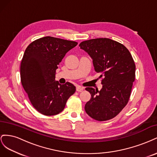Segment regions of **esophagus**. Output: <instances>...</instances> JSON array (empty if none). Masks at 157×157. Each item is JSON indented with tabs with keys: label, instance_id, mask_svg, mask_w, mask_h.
Returning a JSON list of instances; mask_svg holds the SVG:
<instances>
[{
	"label": "esophagus",
	"instance_id": "esophagus-1",
	"mask_svg": "<svg viewBox=\"0 0 157 157\" xmlns=\"http://www.w3.org/2000/svg\"><path fill=\"white\" fill-rule=\"evenodd\" d=\"M76 90H77V92H82V90H84V88H82V87H81V86H77V88H76Z\"/></svg>",
	"mask_w": 157,
	"mask_h": 157
}]
</instances>
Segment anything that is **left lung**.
I'll return each mask as SVG.
<instances>
[{
    "instance_id": "left-lung-1",
    "label": "left lung",
    "mask_w": 157,
    "mask_h": 157,
    "mask_svg": "<svg viewBox=\"0 0 157 157\" xmlns=\"http://www.w3.org/2000/svg\"><path fill=\"white\" fill-rule=\"evenodd\" d=\"M79 46L91 57L95 71L102 78L99 91L86 88L91 98L85 111L96 121L111 119L129 100L136 77L134 61L124 45L107 38L83 41Z\"/></svg>"
}]
</instances>
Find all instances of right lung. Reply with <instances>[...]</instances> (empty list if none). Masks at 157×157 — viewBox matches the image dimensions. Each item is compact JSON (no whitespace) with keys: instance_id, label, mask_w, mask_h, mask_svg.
Returning <instances> with one entry per match:
<instances>
[{"instance_id":"1","label":"right lung","mask_w":157,"mask_h":157,"mask_svg":"<svg viewBox=\"0 0 157 157\" xmlns=\"http://www.w3.org/2000/svg\"><path fill=\"white\" fill-rule=\"evenodd\" d=\"M77 42L58 38L45 36L27 47L21 62V82L29 100L37 111L47 116L63 110L69 98L76 88L55 80L56 71L66 53Z\"/></svg>"}]
</instances>
